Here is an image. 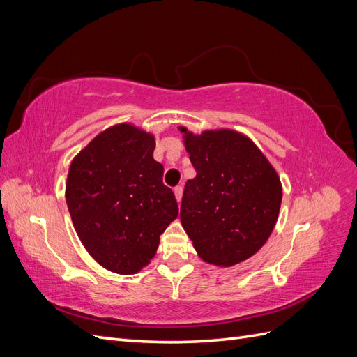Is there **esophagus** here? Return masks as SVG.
Wrapping results in <instances>:
<instances>
[{
	"instance_id": "esophagus-1",
	"label": "esophagus",
	"mask_w": 357,
	"mask_h": 357,
	"mask_svg": "<svg viewBox=\"0 0 357 357\" xmlns=\"http://www.w3.org/2000/svg\"><path fill=\"white\" fill-rule=\"evenodd\" d=\"M174 195H176V199L180 202L181 201V195H183V188L181 186H176L174 188Z\"/></svg>"
}]
</instances>
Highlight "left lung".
<instances>
[{
	"instance_id": "obj_1",
	"label": "left lung",
	"mask_w": 357,
	"mask_h": 357,
	"mask_svg": "<svg viewBox=\"0 0 357 357\" xmlns=\"http://www.w3.org/2000/svg\"><path fill=\"white\" fill-rule=\"evenodd\" d=\"M185 132L197 177L183 192L180 220L199 257L232 266L253 256L271 235L282 204V183L245 135L219 129Z\"/></svg>"
}]
</instances>
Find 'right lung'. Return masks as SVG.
<instances>
[{
  "instance_id": "right-lung-1",
  "label": "right lung",
  "mask_w": 357,
  "mask_h": 357,
  "mask_svg": "<svg viewBox=\"0 0 357 357\" xmlns=\"http://www.w3.org/2000/svg\"><path fill=\"white\" fill-rule=\"evenodd\" d=\"M155 137L129 123L96 135L71 162L66 197L86 250L104 268L134 274L158 250L178 215L174 193L153 159Z\"/></svg>"
}]
</instances>
